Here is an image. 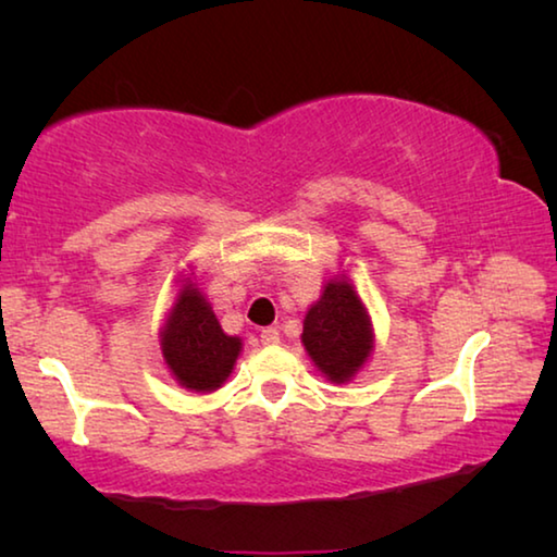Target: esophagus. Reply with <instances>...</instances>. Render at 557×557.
Segmentation results:
<instances>
[{
	"instance_id": "1",
	"label": "esophagus",
	"mask_w": 557,
	"mask_h": 557,
	"mask_svg": "<svg viewBox=\"0 0 557 557\" xmlns=\"http://www.w3.org/2000/svg\"><path fill=\"white\" fill-rule=\"evenodd\" d=\"M260 342L265 344V346H275V344H280V332H277L275 326L262 329V332H260Z\"/></svg>"
}]
</instances>
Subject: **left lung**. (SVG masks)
<instances>
[{
  "mask_svg": "<svg viewBox=\"0 0 557 557\" xmlns=\"http://www.w3.org/2000/svg\"><path fill=\"white\" fill-rule=\"evenodd\" d=\"M375 334L369 307L348 272L324 282L322 295L307 309L301 346L317 371L336 385L354 381L369 363Z\"/></svg>",
  "mask_w": 557,
  "mask_h": 557,
  "instance_id": "obj_1",
  "label": "left lung"
}]
</instances>
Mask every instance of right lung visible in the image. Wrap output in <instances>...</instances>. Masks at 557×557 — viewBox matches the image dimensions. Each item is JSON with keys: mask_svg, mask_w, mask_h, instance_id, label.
I'll return each instance as SVG.
<instances>
[{"mask_svg": "<svg viewBox=\"0 0 557 557\" xmlns=\"http://www.w3.org/2000/svg\"><path fill=\"white\" fill-rule=\"evenodd\" d=\"M172 307L159 329L164 366L182 388L213 393L228 381L243 351V338L221 329L209 297L196 285L194 265L178 270Z\"/></svg>", "mask_w": 557, "mask_h": 557, "instance_id": "obj_1", "label": "right lung"}]
</instances>
